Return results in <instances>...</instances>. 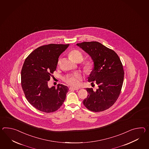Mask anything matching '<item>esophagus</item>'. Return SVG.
<instances>
[{"mask_svg": "<svg viewBox=\"0 0 149 149\" xmlns=\"http://www.w3.org/2000/svg\"><path fill=\"white\" fill-rule=\"evenodd\" d=\"M70 90H73V91H77L79 89V88H74V87H70L69 88Z\"/></svg>", "mask_w": 149, "mask_h": 149, "instance_id": "obj_1", "label": "esophagus"}]
</instances>
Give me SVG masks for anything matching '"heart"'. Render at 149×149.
<instances>
[{
  "instance_id": "obj_1",
  "label": "heart",
  "mask_w": 149,
  "mask_h": 149,
  "mask_svg": "<svg viewBox=\"0 0 149 149\" xmlns=\"http://www.w3.org/2000/svg\"><path fill=\"white\" fill-rule=\"evenodd\" d=\"M69 56L74 61H75L77 60L80 59L82 60L83 55L80 51L77 49H74L71 51L69 53ZM94 63L91 61H88L85 63L84 68L86 72L91 73L94 69ZM82 77L79 74H75L73 75L69 76L66 78L65 82L73 87H78L80 84V80H81Z\"/></svg>"
}]
</instances>
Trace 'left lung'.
<instances>
[{
  "label": "left lung",
  "instance_id": "1",
  "mask_svg": "<svg viewBox=\"0 0 149 149\" xmlns=\"http://www.w3.org/2000/svg\"><path fill=\"white\" fill-rule=\"evenodd\" d=\"M89 55L94 62V67L88 77L93 85L96 83L98 88H86L87 97L83 101L89 110L100 112L109 108L115 103L123 83L122 63L115 51L96 41L76 44Z\"/></svg>",
  "mask_w": 149,
  "mask_h": 149
}]
</instances>
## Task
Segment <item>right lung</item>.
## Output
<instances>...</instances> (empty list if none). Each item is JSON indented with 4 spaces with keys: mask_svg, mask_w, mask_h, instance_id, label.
Here are the masks:
<instances>
[{
    "mask_svg": "<svg viewBox=\"0 0 149 149\" xmlns=\"http://www.w3.org/2000/svg\"><path fill=\"white\" fill-rule=\"evenodd\" d=\"M69 44H49L37 48L26 58L21 72V84L26 98L35 108L52 113L65 100L68 88L58 84L48 87V82L56 70L59 56Z\"/></svg>",
    "mask_w": 149,
    "mask_h": 149,
    "instance_id": "obj_1",
    "label": "right lung"
}]
</instances>
